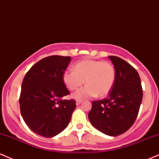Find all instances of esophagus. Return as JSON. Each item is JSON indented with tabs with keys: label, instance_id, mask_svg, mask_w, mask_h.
Instances as JSON below:
<instances>
[{
	"label": "esophagus",
	"instance_id": "1",
	"mask_svg": "<svg viewBox=\"0 0 159 159\" xmlns=\"http://www.w3.org/2000/svg\"><path fill=\"white\" fill-rule=\"evenodd\" d=\"M82 102V100H80V99H78V100H76V106H79L80 103Z\"/></svg>",
	"mask_w": 159,
	"mask_h": 159
}]
</instances>
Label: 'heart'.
Returning a JSON list of instances; mask_svg holds the SVG:
<instances>
[{
  "label": "heart",
  "mask_w": 159,
  "mask_h": 159,
  "mask_svg": "<svg viewBox=\"0 0 159 159\" xmlns=\"http://www.w3.org/2000/svg\"><path fill=\"white\" fill-rule=\"evenodd\" d=\"M74 70H65L62 81L69 90L75 91L85 83V87L75 93V98H91L98 95L103 98L109 94L115 84L116 70L111 63L100 60L80 61L76 63Z\"/></svg>",
  "instance_id": "obj_1"
}]
</instances>
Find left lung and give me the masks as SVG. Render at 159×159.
<instances>
[{
    "mask_svg": "<svg viewBox=\"0 0 159 159\" xmlns=\"http://www.w3.org/2000/svg\"><path fill=\"white\" fill-rule=\"evenodd\" d=\"M109 57L116 70L115 84L107 98L92 102L89 119L99 131L117 136L126 132L135 123L143 90L139 73L131 65L117 57Z\"/></svg>",
    "mask_w": 159,
    "mask_h": 159,
    "instance_id": "obj_1",
    "label": "left lung"
}]
</instances>
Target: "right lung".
Here are the masks:
<instances>
[{
  "label": "right lung",
  "mask_w": 159,
  "mask_h": 159,
  "mask_svg": "<svg viewBox=\"0 0 159 159\" xmlns=\"http://www.w3.org/2000/svg\"><path fill=\"white\" fill-rule=\"evenodd\" d=\"M70 57L50 56L31 67L21 85L19 103L24 122L33 132L45 138L58 135L67 127L74 100H63L70 94L62 81V74Z\"/></svg>",
  "instance_id": "right-lung-1"
}]
</instances>
